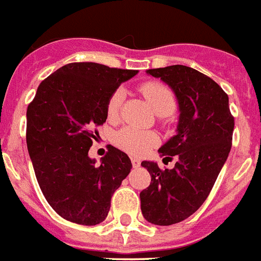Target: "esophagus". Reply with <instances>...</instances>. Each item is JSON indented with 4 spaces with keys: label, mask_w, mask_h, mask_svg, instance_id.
Here are the masks:
<instances>
[{
    "label": "esophagus",
    "mask_w": 261,
    "mask_h": 261,
    "mask_svg": "<svg viewBox=\"0 0 261 261\" xmlns=\"http://www.w3.org/2000/svg\"><path fill=\"white\" fill-rule=\"evenodd\" d=\"M130 160H132V166L135 167V168H137V167H140L141 162L139 158H130Z\"/></svg>",
    "instance_id": "obj_1"
}]
</instances>
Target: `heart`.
<instances>
[{
    "label": "heart",
    "mask_w": 261,
    "mask_h": 261,
    "mask_svg": "<svg viewBox=\"0 0 261 261\" xmlns=\"http://www.w3.org/2000/svg\"><path fill=\"white\" fill-rule=\"evenodd\" d=\"M141 94L147 99L153 112L159 116H168L175 109L174 94L167 86L160 82H147L140 86ZM124 99V91L118 89L108 101V117L110 120L117 118L121 103ZM114 143L121 149L130 155H144L156 144V136L151 132L139 130L135 128H122L116 133Z\"/></svg>",
    "instance_id": "obj_1"
}]
</instances>
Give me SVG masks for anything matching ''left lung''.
<instances>
[{"label": "left lung", "instance_id": "left-lung-1", "mask_svg": "<svg viewBox=\"0 0 261 261\" xmlns=\"http://www.w3.org/2000/svg\"><path fill=\"white\" fill-rule=\"evenodd\" d=\"M147 74L160 78L178 102L176 135L159 148L164 159L176 156L175 167L162 171L156 162H141L151 174V185L140 193L141 213L148 222L167 226L206 201L230 152L234 118L226 93L205 74L182 64Z\"/></svg>", "mask_w": 261, "mask_h": 261}]
</instances>
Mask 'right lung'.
<instances>
[{
  "label": "right lung",
  "mask_w": 261,
  "mask_h": 261,
  "mask_svg": "<svg viewBox=\"0 0 261 261\" xmlns=\"http://www.w3.org/2000/svg\"><path fill=\"white\" fill-rule=\"evenodd\" d=\"M136 70L91 62L66 64L37 87L27 110V145L41 193L64 220L97 225L112 195L130 172L125 152L109 145L101 163L89 156L95 128L108 118V101Z\"/></svg>",
  "instance_id": "add662e5"
}]
</instances>
